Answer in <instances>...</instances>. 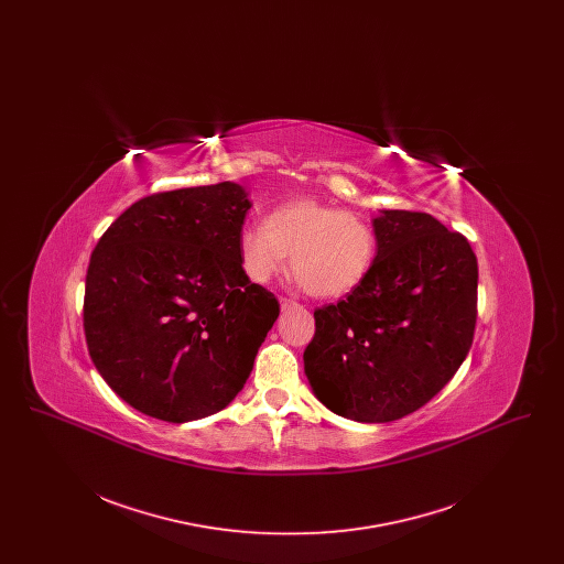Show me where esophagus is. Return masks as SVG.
Listing matches in <instances>:
<instances>
[{"mask_svg": "<svg viewBox=\"0 0 564 564\" xmlns=\"http://www.w3.org/2000/svg\"><path fill=\"white\" fill-rule=\"evenodd\" d=\"M281 308L283 311H290V308H300V304L292 300V297H281Z\"/></svg>", "mask_w": 564, "mask_h": 564, "instance_id": "obj_1", "label": "esophagus"}]
</instances>
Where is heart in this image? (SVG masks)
Here are the masks:
<instances>
[{
    "instance_id": "1",
    "label": "heart",
    "mask_w": 564,
    "mask_h": 564,
    "mask_svg": "<svg viewBox=\"0 0 564 564\" xmlns=\"http://www.w3.org/2000/svg\"><path fill=\"white\" fill-rule=\"evenodd\" d=\"M378 253L375 226L340 207L317 200H290L272 209L264 226L239 232V260L253 283H269L285 270L308 294L338 297L357 290Z\"/></svg>"
}]
</instances>
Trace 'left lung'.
Returning <instances> with one entry per match:
<instances>
[{
	"label": "left lung",
	"mask_w": 564,
	"mask_h": 564,
	"mask_svg": "<svg viewBox=\"0 0 564 564\" xmlns=\"http://www.w3.org/2000/svg\"><path fill=\"white\" fill-rule=\"evenodd\" d=\"M368 279L315 311L304 372L334 414L389 423L412 414L455 376L474 343L478 260L433 215L380 212Z\"/></svg>",
	"instance_id": "left-lung-1"
}]
</instances>
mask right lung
<instances>
[{"label": "right lung", "mask_w": 564, "mask_h": 564, "mask_svg": "<svg viewBox=\"0 0 564 564\" xmlns=\"http://www.w3.org/2000/svg\"><path fill=\"white\" fill-rule=\"evenodd\" d=\"M249 207L232 182L159 192L97 242L84 292L86 345L134 410L166 423L205 419L251 375L279 302L239 260Z\"/></svg>", "instance_id": "add662e5"}]
</instances>
